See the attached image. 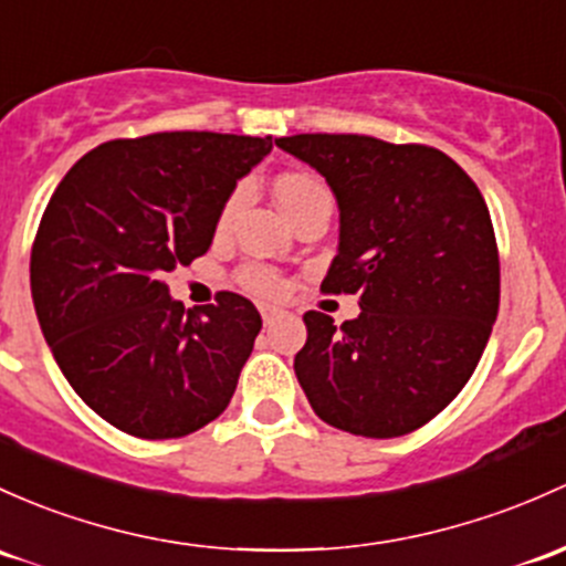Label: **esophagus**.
<instances>
[{"label": "esophagus", "instance_id": "esophagus-1", "mask_svg": "<svg viewBox=\"0 0 566 566\" xmlns=\"http://www.w3.org/2000/svg\"><path fill=\"white\" fill-rule=\"evenodd\" d=\"M260 314H263L265 325H273L284 312L279 306H271V303H260Z\"/></svg>", "mask_w": 566, "mask_h": 566}]
</instances>
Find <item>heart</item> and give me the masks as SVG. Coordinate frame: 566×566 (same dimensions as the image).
Here are the masks:
<instances>
[{"label": "heart", "mask_w": 566, "mask_h": 566, "mask_svg": "<svg viewBox=\"0 0 566 566\" xmlns=\"http://www.w3.org/2000/svg\"><path fill=\"white\" fill-rule=\"evenodd\" d=\"M319 187H323V184L308 174H282L276 181H273V195H276L279 206H282L284 211H290V208L298 203V200H303L308 192H314V189H319ZM238 203H241V195L238 192L230 195L228 203L222 206V213H219V228H224V224L233 219ZM241 282H243V287L252 290V293H258V295L282 293V279H279V273L271 271V268H263V265L243 268Z\"/></svg>", "instance_id": "b5f03b06"}]
</instances>
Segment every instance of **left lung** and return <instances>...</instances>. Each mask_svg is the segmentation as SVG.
Segmentation results:
<instances>
[{"instance_id": "obj_1", "label": "left lung", "mask_w": 566, "mask_h": 566, "mask_svg": "<svg viewBox=\"0 0 566 566\" xmlns=\"http://www.w3.org/2000/svg\"><path fill=\"white\" fill-rule=\"evenodd\" d=\"M328 181L338 252L325 293L358 295L336 328L306 312L295 377L314 412L368 439L437 418L472 377L499 312V252L474 181L431 146L368 135L276 138Z\"/></svg>"}]
</instances>
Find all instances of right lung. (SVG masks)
<instances>
[{"instance_id":"1","label":"right lung","mask_w":566,"mask_h":566,"mask_svg":"<svg viewBox=\"0 0 566 566\" xmlns=\"http://www.w3.org/2000/svg\"><path fill=\"white\" fill-rule=\"evenodd\" d=\"M271 148V135L111 140L53 192L29 265L34 312L67 382L118 431L187 437L228 409L260 312L235 293L184 312L165 276L208 252L235 184Z\"/></svg>"}]
</instances>
